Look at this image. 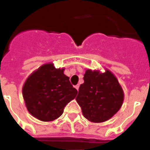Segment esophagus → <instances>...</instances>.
Wrapping results in <instances>:
<instances>
[{"label": "esophagus", "mask_w": 150, "mask_h": 150, "mask_svg": "<svg viewBox=\"0 0 150 150\" xmlns=\"http://www.w3.org/2000/svg\"><path fill=\"white\" fill-rule=\"evenodd\" d=\"M75 88L77 89V90H79V85H76V86H75Z\"/></svg>", "instance_id": "esophagus-1"}]
</instances>
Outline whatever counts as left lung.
<instances>
[{"label": "left lung", "mask_w": 150, "mask_h": 150, "mask_svg": "<svg viewBox=\"0 0 150 150\" xmlns=\"http://www.w3.org/2000/svg\"><path fill=\"white\" fill-rule=\"evenodd\" d=\"M84 83L80 85L75 98L83 116L88 121L101 123L118 111L124 101V91L115 75L108 69L105 72L86 69Z\"/></svg>", "instance_id": "obj_1"}]
</instances>
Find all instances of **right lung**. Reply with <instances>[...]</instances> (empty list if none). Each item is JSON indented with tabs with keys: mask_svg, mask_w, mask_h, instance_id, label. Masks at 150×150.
<instances>
[{
	"mask_svg": "<svg viewBox=\"0 0 150 150\" xmlns=\"http://www.w3.org/2000/svg\"><path fill=\"white\" fill-rule=\"evenodd\" d=\"M64 68L44 64L25 80L22 96L28 111L42 121H52L63 114L64 108L74 100L78 91L71 84Z\"/></svg>",
	"mask_w": 150,
	"mask_h": 150,
	"instance_id": "add662e5",
	"label": "right lung"
}]
</instances>
